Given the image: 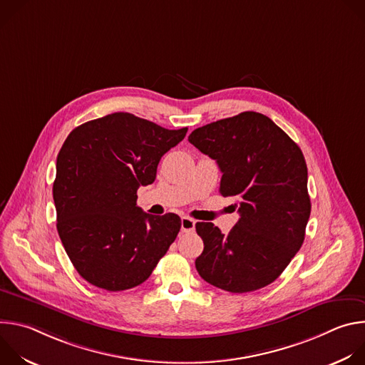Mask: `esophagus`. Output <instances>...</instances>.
<instances>
[{
    "label": "esophagus",
    "instance_id": "34e87169",
    "mask_svg": "<svg viewBox=\"0 0 365 365\" xmlns=\"http://www.w3.org/2000/svg\"><path fill=\"white\" fill-rule=\"evenodd\" d=\"M182 231L183 232H192L195 230V221L189 217H182Z\"/></svg>",
    "mask_w": 365,
    "mask_h": 365
}]
</instances>
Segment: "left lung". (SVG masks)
Segmentation results:
<instances>
[{"label":"left lung","mask_w":365,"mask_h":365,"mask_svg":"<svg viewBox=\"0 0 365 365\" xmlns=\"http://www.w3.org/2000/svg\"><path fill=\"white\" fill-rule=\"evenodd\" d=\"M217 160L220 193L238 197L240 220L225 235L196 222L203 251L195 266L210 284L231 293L273 283L300 250L310 215L307 168L299 145L269 117L245 111L189 135Z\"/></svg>","instance_id":"1"}]
</instances>
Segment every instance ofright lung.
Instances as JSON below:
<instances>
[{
    "mask_svg": "<svg viewBox=\"0 0 365 365\" xmlns=\"http://www.w3.org/2000/svg\"><path fill=\"white\" fill-rule=\"evenodd\" d=\"M186 133L114 113L65 140L53 183L56 227L73 267L91 284L110 292L141 284L176 240L179 215L143 212L137 189L154 182L163 154Z\"/></svg>",
    "mask_w": 365,
    "mask_h": 365,
    "instance_id": "right-lung-1",
    "label": "right lung"
}]
</instances>
